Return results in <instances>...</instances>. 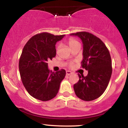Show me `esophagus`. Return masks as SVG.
<instances>
[{
  "label": "esophagus",
  "mask_w": 128,
  "mask_h": 128,
  "mask_svg": "<svg viewBox=\"0 0 128 128\" xmlns=\"http://www.w3.org/2000/svg\"><path fill=\"white\" fill-rule=\"evenodd\" d=\"M72 73V72L68 71V70H67V71H66V74H67V75H70V74H71Z\"/></svg>",
  "instance_id": "esophagus-1"
}]
</instances>
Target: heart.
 I'll use <instances>...</instances> for the list:
<instances>
[{"label":"heart","instance_id":"b5f03b06","mask_svg":"<svg viewBox=\"0 0 128 128\" xmlns=\"http://www.w3.org/2000/svg\"><path fill=\"white\" fill-rule=\"evenodd\" d=\"M67 43H68L69 47H70L72 49H73L74 47L76 46L80 45L79 42H78L76 40H75L74 38H69L68 42H67ZM70 66H72V64H70Z\"/></svg>","mask_w":128,"mask_h":128}]
</instances>
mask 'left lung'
Wrapping results in <instances>:
<instances>
[{"mask_svg":"<svg viewBox=\"0 0 128 128\" xmlns=\"http://www.w3.org/2000/svg\"><path fill=\"white\" fill-rule=\"evenodd\" d=\"M78 36L83 43L81 66L88 70L86 76L78 74L79 79L73 86L79 99L91 101L104 93L112 74V62L110 52L100 39L87 32L71 34Z\"/></svg>","mask_w":128,"mask_h":128,"instance_id":"1","label":"left lung"}]
</instances>
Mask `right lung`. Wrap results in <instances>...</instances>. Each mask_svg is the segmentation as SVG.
Returning <instances> with one entry per match:
<instances>
[{
	"label": "right lung",
	"instance_id": "1",
	"mask_svg": "<svg viewBox=\"0 0 128 128\" xmlns=\"http://www.w3.org/2000/svg\"><path fill=\"white\" fill-rule=\"evenodd\" d=\"M64 36L42 32L33 36L26 42L19 60L22 83L29 94L42 101L56 96L66 70L56 72L48 68V61L56 56L55 44Z\"/></svg>",
	"mask_w": 128,
	"mask_h": 128
}]
</instances>
